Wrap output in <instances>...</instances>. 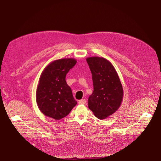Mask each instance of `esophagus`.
Listing matches in <instances>:
<instances>
[{
	"label": "esophagus",
	"instance_id": "1",
	"mask_svg": "<svg viewBox=\"0 0 161 161\" xmlns=\"http://www.w3.org/2000/svg\"><path fill=\"white\" fill-rule=\"evenodd\" d=\"M86 103V100L85 99H81L78 102V104H85Z\"/></svg>",
	"mask_w": 161,
	"mask_h": 161
}]
</instances>
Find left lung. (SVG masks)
Wrapping results in <instances>:
<instances>
[{
	"mask_svg": "<svg viewBox=\"0 0 161 161\" xmlns=\"http://www.w3.org/2000/svg\"><path fill=\"white\" fill-rule=\"evenodd\" d=\"M92 75L94 91L88 97V108L99 119H106L119 108L124 90L112 64L103 57L86 59Z\"/></svg>",
	"mask_w": 161,
	"mask_h": 161,
	"instance_id": "1",
	"label": "left lung"
}]
</instances>
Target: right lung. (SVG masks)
Returning <instances> with one entry per match:
<instances>
[{"mask_svg": "<svg viewBox=\"0 0 161 161\" xmlns=\"http://www.w3.org/2000/svg\"><path fill=\"white\" fill-rule=\"evenodd\" d=\"M76 62L72 58L56 60L42 72L36 90V103L47 117L58 120L66 117L76 105L72 90L65 81L67 73Z\"/></svg>", "mask_w": 161, "mask_h": 161, "instance_id": "obj_1", "label": "right lung"}]
</instances>
